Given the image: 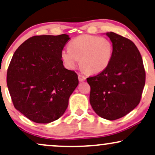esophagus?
<instances>
[{
    "label": "esophagus",
    "mask_w": 155,
    "mask_h": 155,
    "mask_svg": "<svg viewBox=\"0 0 155 155\" xmlns=\"http://www.w3.org/2000/svg\"><path fill=\"white\" fill-rule=\"evenodd\" d=\"M78 78H79V81H84L86 80V77L84 76L83 75H81V74H79V76H78Z\"/></svg>",
    "instance_id": "esophagus-1"
}]
</instances>
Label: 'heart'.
Returning a JSON list of instances; mask_svg holds the SVG:
<instances>
[{"mask_svg":"<svg viewBox=\"0 0 155 155\" xmlns=\"http://www.w3.org/2000/svg\"><path fill=\"white\" fill-rule=\"evenodd\" d=\"M113 45L109 39L96 35H82L69 42V48L63 49L61 58L67 68L74 69L78 65L87 74L103 71L110 63Z\"/></svg>","mask_w":155,"mask_h":155,"instance_id":"b5f03b06","label":"heart"}]
</instances>
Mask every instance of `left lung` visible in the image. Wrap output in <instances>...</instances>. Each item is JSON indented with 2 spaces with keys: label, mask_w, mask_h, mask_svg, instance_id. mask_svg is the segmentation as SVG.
Instances as JSON below:
<instances>
[{
  "label": "left lung",
  "mask_w": 155,
  "mask_h": 155,
  "mask_svg": "<svg viewBox=\"0 0 155 155\" xmlns=\"http://www.w3.org/2000/svg\"><path fill=\"white\" fill-rule=\"evenodd\" d=\"M106 35L113 45L110 63L103 71L87 81L93 110L99 116L114 120L139 105L146 73L141 54L131 40L112 31Z\"/></svg>",
  "instance_id": "left-lung-1"
}]
</instances>
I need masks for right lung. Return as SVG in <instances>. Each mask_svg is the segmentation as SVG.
<instances>
[{"instance_id":"1","label":"right lung","mask_w":155,"mask_h":155,"mask_svg":"<svg viewBox=\"0 0 155 155\" xmlns=\"http://www.w3.org/2000/svg\"><path fill=\"white\" fill-rule=\"evenodd\" d=\"M68 35L33 36L15 51L7 71V86L16 110L37 124L63 115L78 76L66 69L61 52Z\"/></svg>"}]
</instances>
